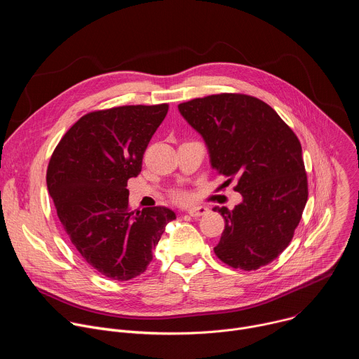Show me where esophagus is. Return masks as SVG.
Instances as JSON below:
<instances>
[{"instance_id":"esophagus-1","label":"esophagus","mask_w":359,"mask_h":359,"mask_svg":"<svg viewBox=\"0 0 359 359\" xmlns=\"http://www.w3.org/2000/svg\"><path fill=\"white\" fill-rule=\"evenodd\" d=\"M209 212L208 208H203V206H198V208H190L187 210V213L191 216V217H200V216H204Z\"/></svg>"}]
</instances>
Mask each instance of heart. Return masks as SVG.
Listing matches in <instances>:
<instances>
[{
    "mask_svg": "<svg viewBox=\"0 0 359 359\" xmlns=\"http://www.w3.org/2000/svg\"><path fill=\"white\" fill-rule=\"evenodd\" d=\"M170 197H172L173 201L186 203V201L190 200V193L186 191V190H182V189H176V190L170 191Z\"/></svg>",
    "mask_w": 359,
    "mask_h": 359,
    "instance_id": "1",
    "label": "heart"
}]
</instances>
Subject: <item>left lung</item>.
<instances>
[{
    "mask_svg": "<svg viewBox=\"0 0 359 359\" xmlns=\"http://www.w3.org/2000/svg\"><path fill=\"white\" fill-rule=\"evenodd\" d=\"M204 139L219 175L236 177L243 201L215 208L224 231L217 257L245 271L267 266L288 247L301 220L309 182L297 135L266 102L244 93L196 97L179 105Z\"/></svg>",
    "mask_w": 359,
    "mask_h": 359,
    "instance_id": "8db88e82",
    "label": "left lung"
}]
</instances>
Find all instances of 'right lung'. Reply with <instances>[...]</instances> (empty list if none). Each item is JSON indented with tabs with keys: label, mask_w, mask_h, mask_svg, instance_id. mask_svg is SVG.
Returning a JSON list of instances; mask_svg holds the SVG:
<instances>
[{
	"label": "right lung",
	"mask_w": 359,
	"mask_h": 359,
	"mask_svg": "<svg viewBox=\"0 0 359 359\" xmlns=\"http://www.w3.org/2000/svg\"><path fill=\"white\" fill-rule=\"evenodd\" d=\"M169 111L168 104L126 105L83 115L49 159L48 191L82 259L116 281L140 276L176 215L162 206L132 212L128 180Z\"/></svg>",
	"instance_id": "add662e5"
}]
</instances>
